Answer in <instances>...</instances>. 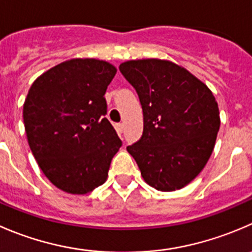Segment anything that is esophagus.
Wrapping results in <instances>:
<instances>
[{
  "label": "esophagus",
  "instance_id": "obj_1",
  "mask_svg": "<svg viewBox=\"0 0 252 252\" xmlns=\"http://www.w3.org/2000/svg\"><path fill=\"white\" fill-rule=\"evenodd\" d=\"M116 130H117V133L121 135V134L123 133V130H124V124H122V123L116 124Z\"/></svg>",
  "mask_w": 252,
  "mask_h": 252
}]
</instances>
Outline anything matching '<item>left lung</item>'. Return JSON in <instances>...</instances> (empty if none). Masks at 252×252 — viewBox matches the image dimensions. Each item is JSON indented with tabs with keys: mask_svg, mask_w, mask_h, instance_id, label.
Listing matches in <instances>:
<instances>
[{
	"mask_svg": "<svg viewBox=\"0 0 252 252\" xmlns=\"http://www.w3.org/2000/svg\"><path fill=\"white\" fill-rule=\"evenodd\" d=\"M119 70L138 92L144 114L143 136L126 150L149 186L162 192L181 189L213 153L220 126L216 97L170 60H129Z\"/></svg>",
	"mask_w": 252,
	"mask_h": 252,
	"instance_id": "8db88e82",
	"label": "left lung"
}]
</instances>
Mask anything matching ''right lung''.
<instances>
[{"label":"right lung","mask_w":252,"mask_h":252,"mask_svg":"<svg viewBox=\"0 0 252 252\" xmlns=\"http://www.w3.org/2000/svg\"><path fill=\"white\" fill-rule=\"evenodd\" d=\"M117 69L108 61L76 58L32 84L23 104L29 148L44 175L71 194L103 185L122 146L106 118L104 94Z\"/></svg>","instance_id":"1"}]
</instances>
